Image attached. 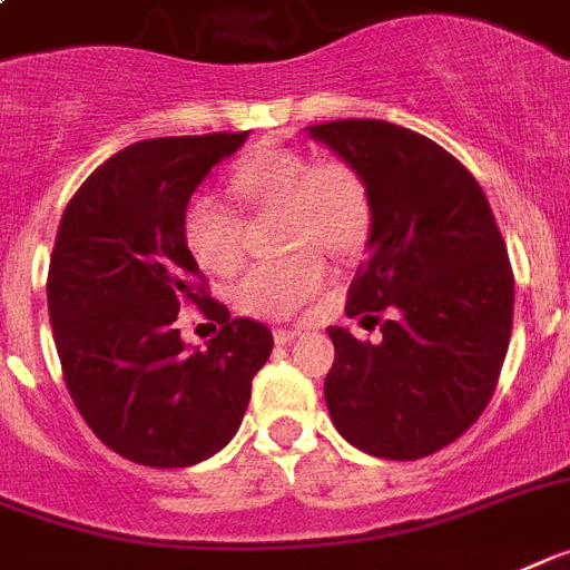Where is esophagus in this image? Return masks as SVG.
<instances>
[{
    "label": "esophagus",
    "instance_id": "esophagus-1",
    "mask_svg": "<svg viewBox=\"0 0 570 570\" xmlns=\"http://www.w3.org/2000/svg\"><path fill=\"white\" fill-rule=\"evenodd\" d=\"M299 335H303L299 328H274V341L282 343V346H285V343H291L294 337H299Z\"/></svg>",
    "mask_w": 570,
    "mask_h": 570
}]
</instances>
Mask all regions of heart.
Returning <instances> with one entry per match:
<instances>
[{
	"label": "heart",
	"instance_id": "heart-1",
	"mask_svg": "<svg viewBox=\"0 0 570 570\" xmlns=\"http://www.w3.org/2000/svg\"><path fill=\"white\" fill-rule=\"evenodd\" d=\"M229 191L250 212H282L279 262L250 267L235 285V305L265 320H288L320 294L326 258L352 256L370 238L373 197L364 174L343 157H317L294 148H258L235 163ZM180 235L195 262L229 274L244 256V220L233 206L195 195L183 209Z\"/></svg>",
	"mask_w": 570,
	"mask_h": 570
}]
</instances>
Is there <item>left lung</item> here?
<instances>
[{"label": "left lung", "instance_id": "1", "mask_svg": "<svg viewBox=\"0 0 570 570\" xmlns=\"http://www.w3.org/2000/svg\"><path fill=\"white\" fill-rule=\"evenodd\" d=\"M364 174L370 256L346 314L381 341L328 326V416L355 449L420 460L463 436L498 387L512 332V265L487 195L449 150L407 127L341 119L308 127Z\"/></svg>", "mask_w": 570, "mask_h": 570}]
</instances>
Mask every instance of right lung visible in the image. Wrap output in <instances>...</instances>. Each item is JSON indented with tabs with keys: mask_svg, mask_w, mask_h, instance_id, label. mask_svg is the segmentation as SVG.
I'll list each match as a JSON object with an SVG mask.
<instances>
[{
	"mask_svg": "<svg viewBox=\"0 0 570 570\" xmlns=\"http://www.w3.org/2000/svg\"><path fill=\"white\" fill-rule=\"evenodd\" d=\"M247 134L159 136L127 145L66 204L49 262V320L75 407L116 454L183 469L233 440L271 328L229 317L180 235L183 209ZM195 302L222 323L206 351L179 341Z\"/></svg>",
	"mask_w": 570,
	"mask_h": 570,
	"instance_id": "right-lung-1",
	"label": "right lung"
}]
</instances>
